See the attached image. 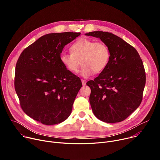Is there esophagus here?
<instances>
[{
    "label": "esophagus",
    "mask_w": 160,
    "mask_h": 160,
    "mask_svg": "<svg viewBox=\"0 0 160 160\" xmlns=\"http://www.w3.org/2000/svg\"><path fill=\"white\" fill-rule=\"evenodd\" d=\"M82 83L83 85H86V81L85 80H82Z\"/></svg>",
    "instance_id": "obj_1"
}]
</instances>
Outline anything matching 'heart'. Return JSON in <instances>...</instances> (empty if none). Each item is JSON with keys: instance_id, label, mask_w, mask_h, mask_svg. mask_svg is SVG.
I'll use <instances>...</instances> for the list:
<instances>
[{"instance_id": "obj_1", "label": "heart", "mask_w": 160, "mask_h": 160, "mask_svg": "<svg viewBox=\"0 0 160 160\" xmlns=\"http://www.w3.org/2000/svg\"><path fill=\"white\" fill-rule=\"evenodd\" d=\"M70 51L71 53L61 54L62 64L68 71L76 73L82 63L80 74L84 78L89 77L94 73L102 72L107 67L111 56L109 49L105 43L83 37L72 44Z\"/></svg>"}]
</instances>
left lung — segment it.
<instances>
[{
    "label": "left lung",
    "instance_id": "obj_1",
    "mask_svg": "<svg viewBox=\"0 0 160 160\" xmlns=\"http://www.w3.org/2000/svg\"><path fill=\"white\" fill-rule=\"evenodd\" d=\"M99 38L110 51L109 62L99 75L87 82L94 115L106 123L125 120L142 100L146 73L136 49L120 37L106 32L85 34Z\"/></svg>",
    "mask_w": 160,
    "mask_h": 160
}]
</instances>
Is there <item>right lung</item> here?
Listing matches in <instances>:
<instances>
[{"mask_svg": "<svg viewBox=\"0 0 160 160\" xmlns=\"http://www.w3.org/2000/svg\"><path fill=\"white\" fill-rule=\"evenodd\" d=\"M80 33H52L40 37L20 54L16 64L14 88L21 109L43 125L66 120L82 86L80 78L60 61L64 47Z\"/></svg>", "mask_w": 160, "mask_h": 160, "instance_id": "obj_1", "label": "right lung"}]
</instances>
